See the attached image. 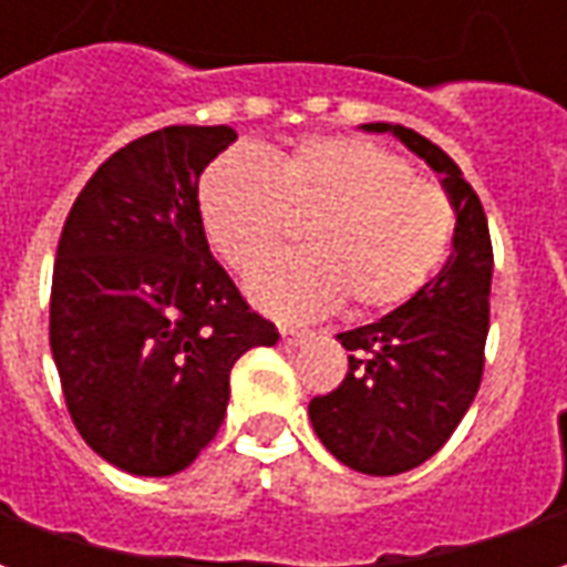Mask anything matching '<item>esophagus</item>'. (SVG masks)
<instances>
[{"label":"esophagus","instance_id":"esophagus-1","mask_svg":"<svg viewBox=\"0 0 567 567\" xmlns=\"http://www.w3.org/2000/svg\"><path fill=\"white\" fill-rule=\"evenodd\" d=\"M279 333H282L285 346H303L307 340H312V337H316L312 331H300V328H282Z\"/></svg>","mask_w":567,"mask_h":567}]
</instances>
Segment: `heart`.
Returning a JSON list of instances; mask_svg holds the SVG:
<instances>
[{
	"label": "heart",
	"mask_w": 567,
	"mask_h": 567,
	"mask_svg": "<svg viewBox=\"0 0 567 567\" xmlns=\"http://www.w3.org/2000/svg\"><path fill=\"white\" fill-rule=\"evenodd\" d=\"M309 214L307 252L248 276V297L272 316L307 319L346 303L358 316L416 297L446 258L455 212L443 187L377 142L309 136L285 154L234 148L199 182V218L215 251L248 272Z\"/></svg>",
	"instance_id": "1"
}]
</instances>
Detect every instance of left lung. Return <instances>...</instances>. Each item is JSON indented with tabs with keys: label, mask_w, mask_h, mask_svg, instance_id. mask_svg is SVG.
<instances>
[{
	"label": "left lung",
	"mask_w": 567,
	"mask_h": 567,
	"mask_svg": "<svg viewBox=\"0 0 567 567\" xmlns=\"http://www.w3.org/2000/svg\"><path fill=\"white\" fill-rule=\"evenodd\" d=\"M392 133L440 175L455 212L452 255L406 303L373 324L337 333L352 352L331 394L309 401V422L337 462L358 474L394 476L427 462L474 404L488 333L492 239L476 190L458 163L401 124H361Z\"/></svg>",
	"instance_id": "obj_1"
}]
</instances>
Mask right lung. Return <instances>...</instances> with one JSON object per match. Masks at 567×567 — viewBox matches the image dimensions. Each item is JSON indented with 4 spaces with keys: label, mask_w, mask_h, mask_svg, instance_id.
I'll use <instances>...</instances> for the list:
<instances>
[{
    "label": "right lung",
    "mask_w": 567,
    "mask_h": 567,
    "mask_svg": "<svg viewBox=\"0 0 567 567\" xmlns=\"http://www.w3.org/2000/svg\"><path fill=\"white\" fill-rule=\"evenodd\" d=\"M236 133L163 127L115 151L72 203L51 282V355L100 458L169 476L227 413L230 370L279 331L212 258L197 182Z\"/></svg>",
    "instance_id": "1"
}]
</instances>
